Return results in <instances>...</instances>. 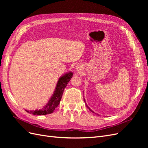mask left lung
I'll return each mask as SVG.
<instances>
[{"instance_id": "left-lung-1", "label": "left lung", "mask_w": 148, "mask_h": 148, "mask_svg": "<svg viewBox=\"0 0 148 148\" xmlns=\"http://www.w3.org/2000/svg\"><path fill=\"white\" fill-rule=\"evenodd\" d=\"M84 102H85V99H84ZM86 106H87V107H88V109H89V110H91V111L92 112H93V113H95V112H93V111H92V110H91V109L90 108H89V107H88V106L87 105H86ZM97 115H98V114H97Z\"/></svg>"}]
</instances>
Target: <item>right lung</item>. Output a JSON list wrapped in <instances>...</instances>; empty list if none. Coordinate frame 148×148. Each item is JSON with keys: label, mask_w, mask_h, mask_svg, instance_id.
I'll return each mask as SVG.
<instances>
[{"label": "right lung", "mask_w": 148, "mask_h": 148, "mask_svg": "<svg viewBox=\"0 0 148 148\" xmlns=\"http://www.w3.org/2000/svg\"><path fill=\"white\" fill-rule=\"evenodd\" d=\"M72 76L73 73L71 72V71L62 76L57 83L55 91L53 92V95L43 108L39 110H25L27 112L34 115H47L52 114L56 109L58 105L59 104L60 101L62 99V95H63L64 89L66 86L67 84L70 82L71 78H72Z\"/></svg>", "instance_id": "add662e5"}]
</instances>
